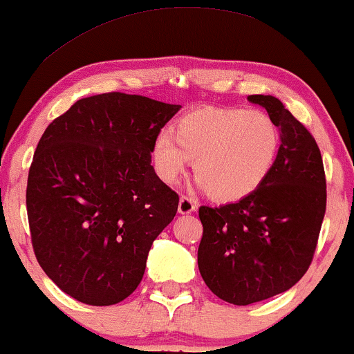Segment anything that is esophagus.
<instances>
[{"mask_svg": "<svg viewBox=\"0 0 354 354\" xmlns=\"http://www.w3.org/2000/svg\"><path fill=\"white\" fill-rule=\"evenodd\" d=\"M195 209H197V205H195V202L192 201V198L182 195L180 201H178V214L189 215V214H192V212H195Z\"/></svg>", "mask_w": 354, "mask_h": 354, "instance_id": "esophagus-1", "label": "esophagus"}]
</instances>
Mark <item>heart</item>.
<instances>
[{
    "instance_id": "b5f03b06",
    "label": "heart",
    "mask_w": 354,
    "mask_h": 354,
    "mask_svg": "<svg viewBox=\"0 0 354 354\" xmlns=\"http://www.w3.org/2000/svg\"><path fill=\"white\" fill-rule=\"evenodd\" d=\"M280 131L267 112L201 107L160 131L151 157L157 176L174 184L190 159L198 185L222 202L255 192L270 176L280 152Z\"/></svg>"
}]
</instances>
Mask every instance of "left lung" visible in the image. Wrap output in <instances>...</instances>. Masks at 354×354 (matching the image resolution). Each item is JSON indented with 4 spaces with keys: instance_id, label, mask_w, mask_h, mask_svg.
<instances>
[{
    "instance_id": "obj_1",
    "label": "left lung",
    "mask_w": 354,
    "mask_h": 354,
    "mask_svg": "<svg viewBox=\"0 0 354 354\" xmlns=\"http://www.w3.org/2000/svg\"><path fill=\"white\" fill-rule=\"evenodd\" d=\"M275 120L280 152L270 176L239 202L201 207L197 261L220 300L250 305L283 293L308 270L326 210L317 140L273 95H248Z\"/></svg>"
}]
</instances>
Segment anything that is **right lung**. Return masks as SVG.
<instances>
[{
	"label": "right lung",
	"instance_id": "right-lung-1",
	"mask_svg": "<svg viewBox=\"0 0 354 354\" xmlns=\"http://www.w3.org/2000/svg\"><path fill=\"white\" fill-rule=\"evenodd\" d=\"M180 106L109 93L49 124L28 176L32 248L64 293L93 306L126 300L178 195L151 165L156 136Z\"/></svg>",
	"mask_w": 354,
	"mask_h": 354
}]
</instances>
